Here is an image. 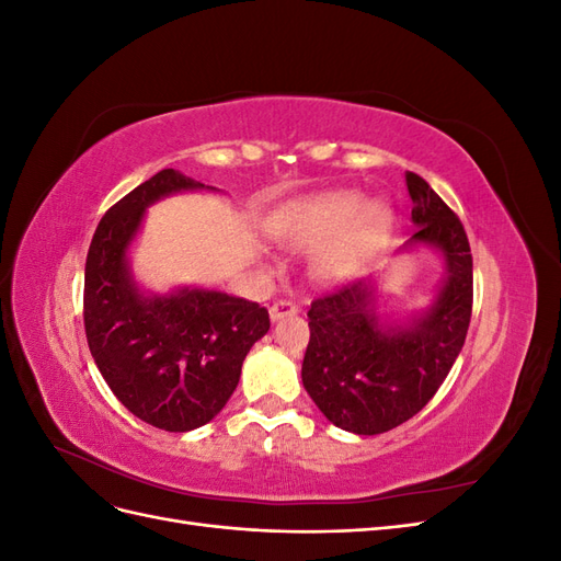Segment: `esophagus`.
I'll return each mask as SVG.
<instances>
[{
	"label": "esophagus",
	"instance_id": "1",
	"mask_svg": "<svg viewBox=\"0 0 561 561\" xmlns=\"http://www.w3.org/2000/svg\"><path fill=\"white\" fill-rule=\"evenodd\" d=\"M297 313V307L293 301H287V299H280V301H276L274 307L268 309V316H271V320L274 322H278L280 318H287V316H295Z\"/></svg>",
	"mask_w": 561,
	"mask_h": 561
}]
</instances>
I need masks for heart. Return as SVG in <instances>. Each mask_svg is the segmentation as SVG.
Listing matches in <instances>:
<instances>
[{
	"label": "heart",
	"mask_w": 561,
	"mask_h": 561,
	"mask_svg": "<svg viewBox=\"0 0 561 561\" xmlns=\"http://www.w3.org/2000/svg\"><path fill=\"white\" fill-rule=\"evenodd\" d=\"M388 227L383 203H363L360 194L330 192L287 206L274 222V239L290 252L313 254L320 280L342 278Z\"/></svg>",
	"instance_id": "obj_1"
}]
</instances>
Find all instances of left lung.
Returning <instances> with one entry per match:
<instances>
[{
	"mask_svg": "<svg viewBox=\"0 0 561 561\" xmlns=\"http://www.w3.org/2000/svg\"><path fill=\"white\" fill-rule=\"evenodd\" d=\"M414 236L398 254L433 250L445 266L435 295L404 318L381 307L379 278L320 297L309 309L311 339L301 383L336 428L379 435L428 404L463 348L472 311V254L458 217L431 184L404 173Z\"/></svg>",
	"mask_w": 561,
	"mask_h": 561,
	"instance_id": "left-lung-1",
	"label": "left lung"
}]
</instances>
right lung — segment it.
<instances>
[{
  "instance_id": "add662e5",
  "label": "right lung",
  "mask_w": 561,
  "mask_h": 561,
  "mask_svg": "<svg viewBox=\"0 0 561 561\" xmlns=\"http://www.w3.org/2000/svg\"><path fill=\"white\" fill-rule=\"evenodd\" d=\"M184 192H219L173 168L112 206L93 233L83 276V325L100 375L130 414L168 433L213 421L239 386L264 307L198 285L154 293L133 274L130 250L147 208Z\"/></svg>"
}]
</instances>
